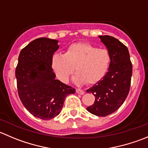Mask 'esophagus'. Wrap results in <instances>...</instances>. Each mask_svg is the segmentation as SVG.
Returning <instances> with one entry per match:
<instances>
[{
    "instance_id": "obj_1",
    "label": "esophagus",
    "mask_w": 148,
    "mask_h": 148,
    "mask_svg": "<svg viewBox=\"0 0 148 148\" xmlns=\"http://www.w3.org/2000/svg\"><path fill=\"white\" fill-rule=\"evenodd\" d=\"M77 92L78 94H79V95H84V91H83L82 89H77Z\"/></svg>"
}]
</instances>
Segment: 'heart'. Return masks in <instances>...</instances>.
Here are the masks:
<instances>
[{"instance_id":"b5f03b06","label":"heart","mask_w":148,"mask_h":148,"mask_svg":"<svg viewBox=\"0 0 148 148\" xmlns=\"http://www.w3.org/2000/svg\"><path fill=\"white\" fill-rule=\"evenodd\" d=\"M111 64V54L107 49L86 42L70 45L65 54L53 56L51 66L56 77L68 83L70 77L77 71L73 80L77 84H95L104 78Z\"/></svg>"}]
</instances>
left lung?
Listing matches in <instances>:
<instances>
[{
    "mask_svg": "<svg viewBox=\"0 0 148 148\" xmlns=\"http://www.w3.org/2000/svg\"><path fill=\"white\" fill-rule=\"evenodd\" d=\"M99 37L111 54V64L104 78L86 90L95 97V103L86 110L95 115L105 117L114 112L126 99L130 88L132 64L126 46L112 36Z\"/></svg>",
    "mask_w": 148,
    "mask_h": 148,
    "instance_id": "left-lung-1",
    "label": "left lung"
}]
</instances>
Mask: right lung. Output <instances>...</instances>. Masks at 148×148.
<instances>
[{"label": "right lung", "instance_id": "right-lung-1", "mask_svg": "<svg viewBox=\"0 0 148 148\" xmlns=\"http://www.w3.org/2000/svg\"><path fill=\"white\" fill-rule=\"evenodd\" d=\"M58 41L47 38L34 40L20 52L16 68L18 96L31 114L44 120L56 117L67 95L75 89L55 79L51 66Z\"/></svg>", "mask_w": 148, "mask_h": 148}]
</instances>
